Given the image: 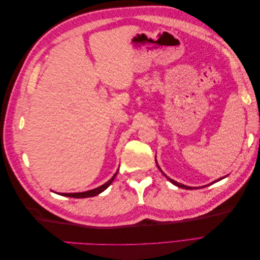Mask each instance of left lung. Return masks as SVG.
Here are the masks:
<instances>
[{
	"instance_id": "1",
	"label": "left lung",
	"mask_w": 260,
	"mask_h": 260,
	"mask_svg": "<svg viewBox=\"0 0 260 260\" xmlns=\"http://www.w3.org/2000/svg\"><path fill=\"white\" fill-rule=\"evenodd\" d=\"M157 167H158L159 168V170L161 171V169H160V167L158 166V165H157ZM162 172V171H161ZM162 174H164V172H162ZM165 175V174H164ZM165 176H166V175H165ZM166 178L170 181V182L172 183V184H175V185H177V186H179V187H182V188H186V190H193V187H191V186H186V185H184V184H181V183H178L177 182V181H175V180H172V179H170V178H168L167 176H166ZM223 178H225V177H222V178H220V179H218V180H216V181H214V182H212V183H215V182H218V181H220V180H222ZM211 183V184H212Z\"/></svg>"
}]
</instances>
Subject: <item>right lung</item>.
<instances>
[{
    "label": "right lung",
    "mask_w": 260,
    "mask_h": 260,
    "mask_svg": "<svg viewBox=\"0 0 260 260\" xmlns=\"http://www.w3.org/2000/svg\"><path fill=\"white\" fill-rule=\"evenodd\" d=\"M118 172V170H117ZM117 172L116 174L112 177L111 180H108L106 183H104L103 185H101L96 188H93V190H90V191H85V192H81V193H59V195H62V196H67V198H74V199H85V198H92V196H95L100 193H102L103 191H105L106 188L112 184V182L114 181L115 177L117 176Z\"/></svg>",
    "instance_id": "obj_1"
}]
</instances>
